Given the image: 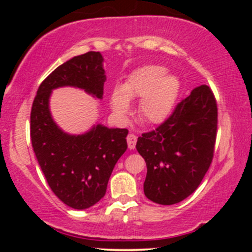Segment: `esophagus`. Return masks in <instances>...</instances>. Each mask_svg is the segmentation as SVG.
<instances>
[{"mask_svg": "<svg viewBox=\"0 0 252 252\" xmlns=\"http://www.w3.org/2000/svg\"><path fill=\"white\" fill-rule=\"evenodd\" d=\"M126 142H128V148L130 150L134 149L136 146V142H137V137H136V135L129 134L128 136H126Z\"/></svg>", "mask_w": 252, "mask_h": 252, "instance_id": "34e87169", "label": "esophagus"}]
</instances>
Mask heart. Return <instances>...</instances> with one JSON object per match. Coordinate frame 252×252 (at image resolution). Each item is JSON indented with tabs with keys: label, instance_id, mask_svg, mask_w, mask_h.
Here are the masks:
<instances>
[{
	"label": "heart",
	"instance_id": "obj_1",
	"mask_svg": "<svg viewBox=\"0 0 252 252\" xmlns=\"http://www.w3.org/2000/svg\"><path fill=\"white\" fill-rule=\"evenodd\" d=\"M178 78L161 66L148 65L132 72L121 88L111 92V105L118 115L129 111V99L141 98L138 112L149 123H160L172 112L179 94Z\"/></svg>",
	"mask_w": 252,
	"mask_h": 252
}]
</instances>
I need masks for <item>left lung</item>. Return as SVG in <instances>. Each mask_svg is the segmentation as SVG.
I'll return each mask as SVG.
<instances>
[{
  "instance_id": "obj_1",
  "label": "left lung",
  "mask_w": 252,
  "mask_h": 252,
  "mask_svg": "<svg viewBox=\"0 0 252 252\" xmlns=\"http://www.w3.org/2000/svg\"><path fill=\"white\" fill-rule=\"evenodd\" d=\"M218 108L212 90L198 86L155 130L137 138L147 163L144 194L160 205L178 204L198 189L212 162Z\"/></svg>"
}]
</instances>
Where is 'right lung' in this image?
<instances>
[{
    "instance_id": "obj_1",
    "label": "right lung",
    "mask_w": 252,
    "mask_h": 252,
    "mask_svg": "<svg viewBox=\"0 0 252 252\" xmlns=\"http://www.w3.org/2000/svg\"><path fill=\"white\" fill-rule=\"evenodd\" d=\"M105 79L102 54L88 52L52 72L32 105L31 138L37 162L54 194L76 210L89 209L105 195L112 169L128 148V129L97 124L85 134H66L51 116L50 97L52 90L74 86L100 99Z\"/></svg>"
}]
</instances>
